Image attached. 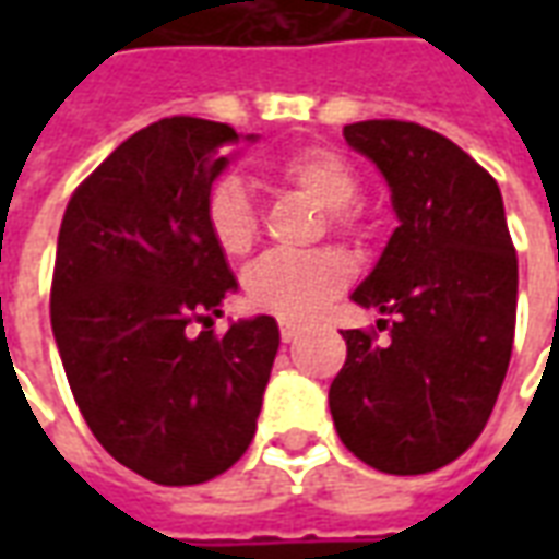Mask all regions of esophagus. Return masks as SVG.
<instances>
[{
    "instance_id": "1",
    "label": "esophagus",
    "mask_w": 559,
    "mask_h": 559,
    "mask_svg": "<svg viewBox=\"0 0 559 559\" xmlns=\"http://www.w3.org/2000/svg\"><path fill=\"white\" fill-rule=\"evenodd\" d=\"M278 329H281V341H284V344H290V341H296L299 335H302V326H299V323H293V320H281Z\"/></svg>"
}]
</instances>
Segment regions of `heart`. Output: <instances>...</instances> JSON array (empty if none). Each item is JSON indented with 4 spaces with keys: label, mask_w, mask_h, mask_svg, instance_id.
I'll use <instances>...</instances> for the list:
<instances>
[{
    "label": "heart",
    "mask_w": 559,
    "mask_h": 559,
    "mask_svg": "<svg viewBox=\"0 0 559 559\" xmlns=\"http://www.w3.org/2000/svg\"><path fill=\"white\" fill-rule=\"evenodd\" d=\"M278 179L317 200L332 212L335 224L347 221L344 209L359 194V179L338 152L308 146L275 164ZM206 227L227 257H242L257 239V209L242 179L221 176L209 188ZM350 278V263L335 251L287 254L272 251L260 257L245 275V293L257 308L281 317H314Z\"/></svg>",
    "instance_id": "1"
}]
</instances>
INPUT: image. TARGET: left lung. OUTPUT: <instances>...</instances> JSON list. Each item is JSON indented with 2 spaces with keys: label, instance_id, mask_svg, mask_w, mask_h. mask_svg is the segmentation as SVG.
I'll list each match as a JSON object with an SVG mask.
<instances>
[{
  "label": "left lung",
  "instance_id": "obj_1",
  "mask_svg": "<svg viewBox=\"0 0 559 559\" xmlns=\"http://www.w3.org/2000/svg\"><path fill=\"white\" fill-rule=\"evenodd\" d=\"M344 140L383 173L399 227L353 302L389 341L347 329L329 386L341 443L368 467L419 476L464 455L491 416L515 338L518 257L488 170L431 128L368 119Z\"/></svg>",
  "mask_w": 559,
  "mask_h": 559
}]
</instances>
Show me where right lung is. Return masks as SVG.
<instances>
[{
	"instance_id": "add662e5",
	"label": "right lung",
	"mask_w": 559,
	"mask_h": 559,
	"mask_svg": "<svg viewBox=\"0 0 559 559\" xmlns=\"http://www.w3.org/2000/svg\"><path fill=\"white\" fill-rule=\"evenodd\" d=\"M233 143L224 122H152L80 185L59 227L50 323L68 386L98 443L158 485H200L245 455L281 344L266 314L187 332L239 287L206 227Z\"/></svg>"
}]
</instances>
